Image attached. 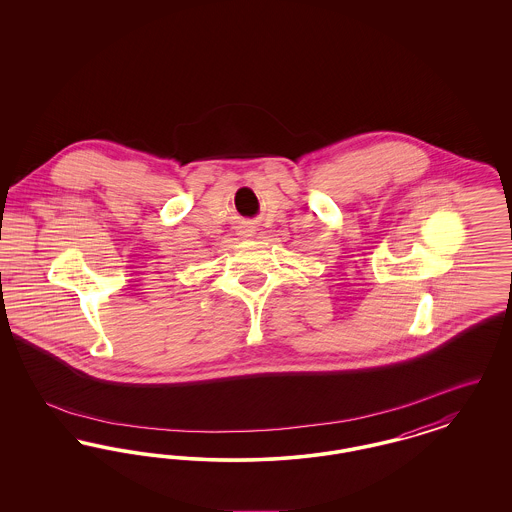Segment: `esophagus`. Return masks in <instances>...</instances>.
<instances>
[{"mask_svg":"<svg viewBox=\"0 0 512 512\" xmlns=\"http://www.w3.org/2000/svg\"><path fill=\"white\" fill-rule=\"evenodd\" d=\"M240 234H242L244 238H251V236L255 234V226H244V228L240 230Z\"/></svg>","mask_w":512,"mask_h":512,"instance_id":"obj_1","label":"esophagus"}]
</instances>
